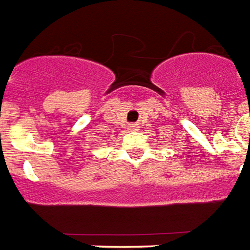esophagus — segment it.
I'll list each match as a JSON object with an SVG mask.
<instances>
[{
    "mask_svg": "<svg viewBox=\"0 0 250 250\" xmlns=\"http://www.w3.org/2000/svg\"><path fill=\"white\" fill-rule=\"evenodd\" d=\"M129 130H137L138 129V124H129Z\"/></svg>",
    "mask_w": 250,
    "mask_h": 250,
    "instance_id": "34e87169",
    "label": "esophagus"
}]
</instances>
